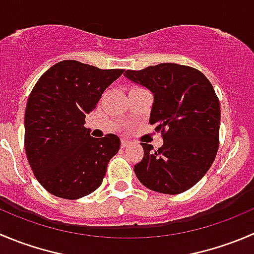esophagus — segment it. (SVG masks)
<instances>
[{
  "mask_svg": "<svg viewBox=\"0 0 254 254\" xmlns=\"http://www.w3.org/2000/svg\"><path fill=\"white\" fill-rule=\"evenodd\" d=\"M129 145V141L127 140H122V147H127Z\"/></svg>",
  "mask_w": 254,
  "mask_h": 254,
  "instance_id": "obj_1",
  "label": "esophagus"
}]
</instances>
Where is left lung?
<instances>
[{"label": "left lung", "instance_id": "obj_1", "mask_svg": "<svg viewBox=\"0 0 254 254\" xmlns=\"http://www.w3.org/2000/svg\"><path fill=\"white\" fill-rule=\"evenodd\" d=\"M125 77L154 95L150 124L161 131L157 151L141 142L144 157L134 166L147 189L176 195L195 186L212 165L218 150L220 102L210 80L195 68L161 63Z\"/></svg>", "mask_w": 254, "mask_h": 254}]
</instances>
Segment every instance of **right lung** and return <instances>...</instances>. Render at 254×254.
I'll list each match as a JSON object with an SVG mask.
<instances>
[{
	"label": "right lung",
	"instance_id": "right-lung-1",
	"mask_svg": "<svg viewBox=\"0 0 254 254\" xmlns=\"http://www.w3.org/2000/svg\"><path fill=\"white\" fill-rule=\"evenodd\" d=\"M123 72L62 61L34 85L24 114V149L34 176L52 195L77 200L102 185L120 139L90 136L85 117Z\"/></svg>",
	"mask_w": 254,
	"mask_h": 254
}]
</instances>
